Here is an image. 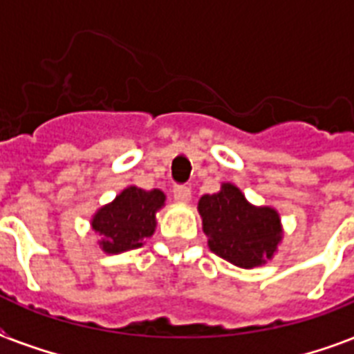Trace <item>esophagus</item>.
I'll return each mask as SVG.
<instances>
[{"label": "esophagus", "mask_w": 354, "mask_h": 354, "mask_svg": "<svg viewBox=\"0 0 354 354\" xmlns=\"http://www.w3.org/2000/svg\"><path fill=\"white\" fill-rule=\"evenodd\" d=\"M174 200L180 202V204H187L189 200H191V189L187 185H174Z\"/></svg>", "instance_id": "34e87169"}]
</instances>
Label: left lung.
Segmentation results:
<instances>
[{
    "label": "left lung",
    "mask_w": 354,
    "mask_h": 354,
    "mask_svg": "<svg viewBox=\"0 0 354 354\" xmlns=\"http://www.w3.org/2000/svg\"><path fill=\"white\" fill-rule=\"evenodd\" d=\"M202 227L213 253L241 268H255L274 257L283 239L279 213L252 205L233 183L198 202Z\"/></svg>",
    "instance_id": "obj_1"
}]
</instances>
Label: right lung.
<instances>
[{
    "mask_svg": "<svg viewBox=\"0 0 354 354\" xmlns=\"http://www.w3.org/2000/svg\"><path fill=\"white\" fill-rule=\"evenodd\" d=\"M165 205L160 189L145 191L130 185L102 205L91 218V227L101 235L99 246L106 253H121L143 246L154 235L156 213Z\"/></svg>",
    "mask_w": 354,
    "mask_h": 354,
    "instance_id": "obj_1",
    "label": "right lung"
}]
</instances>
